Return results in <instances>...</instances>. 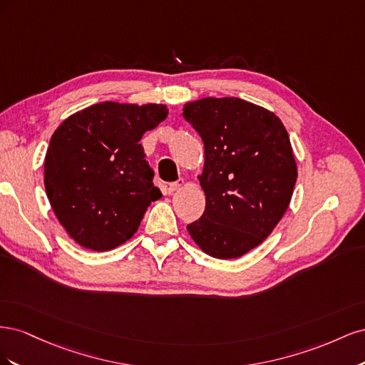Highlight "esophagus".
Segmentation results:
<instances>
[{
    "label": "esophagus",
    "instance_id": "obj_1",
    "mask_svg": "<svg viewBox=\"0 0 365 365\" xmlns=\"http://www.w3.org/2000/svg\"><path fill=\"white\" fill-rule=\"evenodd\" d=\"M182 185H184V180H178V181H175V182H172V184H169L168 193H169V195H173L175 192H178Z\"/></svg>",
    "mask_w": 365,
    "mask_h": 365
}]
</instances>
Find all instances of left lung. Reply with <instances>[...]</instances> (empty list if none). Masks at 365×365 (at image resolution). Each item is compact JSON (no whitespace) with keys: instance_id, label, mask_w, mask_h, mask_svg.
Wrapping results in <instances>:
<instances>
[{"instance_id":"left-lung-1","label":"left lung","mask_w":365,"mask_h":365,"mask_svg":"<svg viewBox=\"0 0 365 365\" xmlns=\"http://www.w3.org/2000/svg\"><path fill=\"white\" fill-rule=\"evenodd\" d=\"M204 143V215L187 225L205 254L237 259L259 247L289 207L297 164L282 120L237 97L184 105Z\"/></svg>"}]
</instances>
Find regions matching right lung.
I'll use <instances>...</instances> for the list:
<instances>
[{
	"label": "right lung",
	"mask_w": 365,
	"mask_h": 365,
	"mask_svg": "<svg viewBox=\"0 0 365 365\" xmlns=\"http://www.w3.org/2000/svg\"><path fill=\"white\" fill-rule=\"evenodd\" d=\"M168 114L158 103L102 102L54 130L43 184L54 215L81 247L109 251L125 244L161 197L140 140Z\"/></svg>",
	"instance_id": "right-lung-1"
}]
</instances>
